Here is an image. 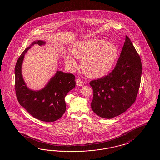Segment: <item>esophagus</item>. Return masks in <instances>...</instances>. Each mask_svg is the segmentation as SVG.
I'll return each mask as SVG.
<instances>
[{
  "label": "esophagus",
  "mask_w": 160,
  "mask_h": 160,
  "mask_svg": "<svg viewBox=\"0 0 160 160\" xmlns=\"http://www.w3.org/2000/svg\"><path fill=\"white\" fill-rule=\"evenodd\" d=\"M76 84L78 86H82L84 85L83 82L81 79L78 78L76 80Z\"/></svg>",
  "instance_id": "esophagus-1"
}]
</instances>
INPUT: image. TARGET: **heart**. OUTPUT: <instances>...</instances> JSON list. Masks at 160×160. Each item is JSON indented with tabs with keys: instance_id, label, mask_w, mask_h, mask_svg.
<instances>
[{
	"instance_id": "b5f03b06",
	"label": "heart",
	"mask_w": 160,
	"mask_h": 160,
	"mask_svg": "<svg viewBox=\"0 0 160 160\" xmlns=\"http://www.w3.org/2000/svg\"><path fill=\"white\" fill-rule=\"evenodd\" d=\"M72 53L76 58L82 59V68L88 76L99 78L112 69L119 52L112 43L91 39L77 42L73 47ZM64 61L70 70L74 71L78 68V63L71 54H65Z\"/></svg>"
}]
</instances>
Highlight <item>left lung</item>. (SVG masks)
Instances as JSON below:
<instances>
[{
	"mask_svg": "<svg viewBox=\"0 0 160 160\" xmlns=\"http://www.w3.org/2000/svg\"><path fill=\"white\" fill-rule=\"evenodd\" d=\"M114 69L108 75L91 81V108L102 118L112 119L127 110L135 102L142 66L140 58L127 35Z\"/></svg>",
	"mask_w": 160,
	"mask_h": 160,
	"instance_id": "1",
	"label": "left lung"
}]
</instances>
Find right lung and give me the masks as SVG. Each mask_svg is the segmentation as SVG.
Here are the masks:
<instances>
[{
	"instance_id": "obj_1",
	"label": "right lung",
	"mask_w": 160,
	"mask_h": 160,
	"mask_svg": "<svg viewBox=\"0 0 160 160\" xmlns=\"http://www.w3.org/2000/svg\"><path fill=\"white\" fill-rule=\"evenodd\" d=\"M46 42L33 41L20 55L15 67V89L17 99L22 106L35 118L44 122H53L61 118L66 110L65 97L76 86L75 76L57 71L45 87L33 91L25 83L22 73L24 54L34 44L45 45Z\"/></svg>"
}]
</instances>
